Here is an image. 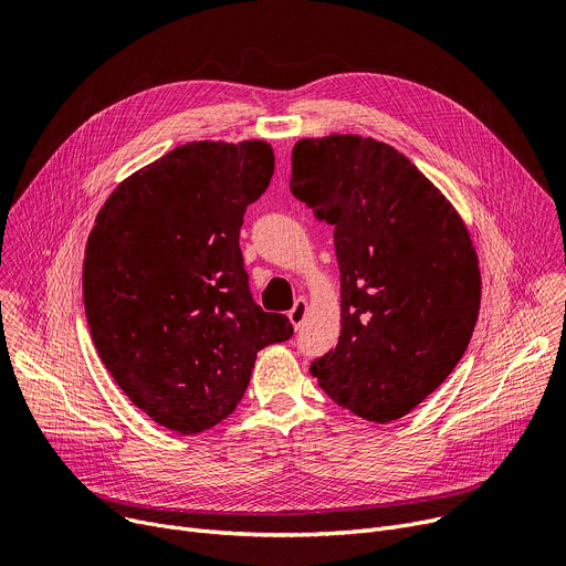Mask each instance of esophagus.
<instances>
[{"label": "esophagus", "instance_id": "34e87169", "mask_svg": "<svg viewBox=\"0 0 566 566\" xmlns=\"http://www.w3.org/2000/svg\"><path fill=\"white\" fill-rule=\"evenodd\" d=\"M305 316H307V300L297 297V300H295V305H293V307H291V312H289V321L293 323V327H300V325H303Z\"/></svg>", "mask_w": 566, "mask_h": 566}]
</instances>
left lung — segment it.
Wrapping results in <instances>:
<instances>
[{
  "label": "left lung",
  "mask_w": 566,
  "mask_h": 566,
  "mask_svg": "<svg viewBox=\"0 0 566 566\" xmlns=\"http://www.w3.org/2000/svg\"><path fill=\"white\" fill-rule=\"evenodd\" d=\"M291 193L334 224L342 334L312 361L321 389L389 423L462 359L480 312V271L458 211L398 149L375 138L297 140Z\"/></svg>",
  "instance_id": "left-lung-1"
}]
</instances>
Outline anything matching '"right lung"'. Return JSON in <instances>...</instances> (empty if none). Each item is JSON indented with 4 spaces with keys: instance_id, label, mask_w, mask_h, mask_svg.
<instances>
[{
    "instance_id": "right-lung-1",
    "label": "right lung",
    "mask_w": 566,
    "mask_h": 566,
    "mask_svg": "<svg viewBox=\"0 0 566 566\" xmlns=\"http://www.w3.org/2000/svg\"><path fill=\"white\" fill-rule=\"evenodd\" d=\"M273 170L263 140L186 143L127 177L95 218L84 259L93 344L125 396L179 434L228 419L256 353L293 334L252 300L239 248Z\"/></svg>"
}]
</instances>
